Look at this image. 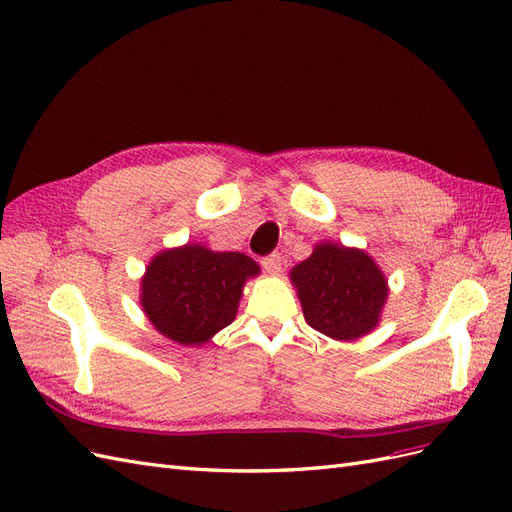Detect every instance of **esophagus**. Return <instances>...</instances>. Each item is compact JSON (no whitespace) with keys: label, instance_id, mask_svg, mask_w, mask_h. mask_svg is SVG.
Returning <instances> with one entry per match:
<instances>
[{"label":"esophagus","instance_id":"obj_1","mask_svg":"<svg viewBox=\"0 0 512 512\" xmlns=\"http://www.w3.org/2000/svg\"><path fill=\"white\" fill-rule=\"evenodd\" d=\"M260 265H262V269H265L267 273H273V275H277L282 271V256L280 254H269V256H265L260 260Z\"/></svg>","mask_w":512,"mask_h":512}]
</instances>
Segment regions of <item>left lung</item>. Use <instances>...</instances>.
I'll return each mask as SVG.
<instances>
[{"instance_id": "1", "label": "left lung", "mask_w": 512, "mask_h": 512, "mask_svg": "<svg viewBox=\"0 0 512 512\" xmlns=\"http://www.w3.org/2000/svg\"><path fill=\"white\" fill-rule=\"evenodd\" d=\"M303 316L312 329L333 339H356L378 324L386 301V280L361 250L320 243L290 273Z\"/></svg>"}]
</instances>
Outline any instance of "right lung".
I'll list each match as a JSON object with an SVG mask.
<instances>
[{"mask_svg": "<svg viewBox=\"0 0 512 512\" xmlns=\"http://www.w3.org/2000/svg\"><path fill=\"white\" fill-rule=\"evenodd\" d=\"M256 273V262L241 252L177 247L149 262L141 303L162 335L198 346L235 320L243 284Z\"/></svg>", "mask_w": 512, "mask_h": 512, "instance_id": "add662e5", "label": "right lung"}]
</instances>
